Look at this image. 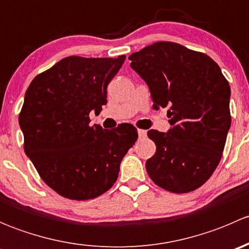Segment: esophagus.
Listing matches in <instances>:
<instances>
[{
	"mask_svg": "<svg viewBox=\"0 0 249 249\" xmlns=\"http://www.w3.org/2000/svg\"><path fill=\"white\" fill-rule=\"evenodd\" d=\"M139 137L140 139H144L145 136H147V131H145V130H139Z\"/></svg>",
	"mask_w": 249,
	"mask_h": 249,
	"instance_id": "obj_1",
	"label": "esophagus"
}]
</instances>
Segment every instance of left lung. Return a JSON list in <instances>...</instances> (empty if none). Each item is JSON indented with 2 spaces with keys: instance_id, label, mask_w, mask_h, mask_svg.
Returning a JSON list of instances; mask_svg holds the SVG:
<instances>
[{
  "instance_id": "8db88e82",
  "label": "left lung",
  "mask_w": 249,
  "mask_h": 249,
  "mask_svg": "<svg viewBox=\"0 0 249 249\" xmlns=\"http://www.w3.org/2000/svg\"><path fill=\"white\" fill-rule=\"evenodd\" d=\"M129 60L149 88L153 108H169L171 129L148 131L157 145L148 175L171 193L197 189L222 159L231 125L229 83L210 56L173 42H157Z\"/></svg>"
}]
</instances>
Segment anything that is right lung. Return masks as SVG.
<instances>
[{
	"instance_id": "1",
	"label": "right lung",
	"mask_w": 249,
	"mask_h": 249,
	"mask_svg": "<svg viewBox=\"0 0 249 249\" xmlns=\"http://www.w3.org/2000/svg\"><path fill=\"white\" fill-rule=\"evenodd\" d=\"M125 61L69 56L34 78L19 114L24 149L42 179L61 196L89 200L115 183L136 129L90 126L89 113L107 104V85Z\"/></svg>"
}]
</instances>
